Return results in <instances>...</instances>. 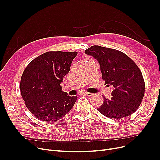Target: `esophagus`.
I'll return each instance as SVG.
<instances>
[{"instance_id":"1","label":"esophagus","mask_w":160,"mask_h":160,"mask_svg":"<svg viewBox=\"0 0 160 160\" xmlns=\"http://www.w3.org/2000/svg\"><path fill=\"white\" fill-rule=\"evenodd\" d=\"M83 95H86L88 97H91L93 94L91 93H88V92H84V93H83Z\"/></svg>"}]
</instances>
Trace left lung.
I'll return each mask as SVG.
<instances>
[{"label":"left lung","instance_id":"obj_1","mask_svg":"<svg viewBox=\"0 0 160 160\" xmlns=\"http://www.w3.org/2000/svg\"><path fill=\"white\" fill-rule=\"evenodd\" d=\"M85 53L97 59L105 84L114 88L112 98L104 97L98 111L112 119H123L135 112L145 90L144 79L136 63L119 50L98 45L88 48Z\"/></svg>","mask_w":160,"mask_h":160}]
</instances>
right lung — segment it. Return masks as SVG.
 <instances>
[{"mask_svg": "<svg viewBox=\"0 0 160 160\" xmlns=\"http://www.w3.org/2000/svg\"><path fill=\"white\" fill-rule=\"evenodd\" d=\"M77 55V52H47L36 58L24 69L20 83L21 96L37 119L54 122L72 108L77 97L63 92L60 83Z\"/></svg>", "mask_w": 160, "mask_h": 160, "instance_id": "add662e5", "label": "right lung"}]
</instances>
